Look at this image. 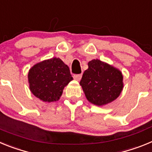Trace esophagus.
Listing matches in <instances>:
<instances>
[{
	"mask_svg": "<svg viewBox=\"0 0 152 152\" xmlns=\"http://www.w3.org/2000/svg\"><path fill=\"white\" fill-rule=\"evenodd\" d=\"M81 77H82V75H75L73 76L74 79H75V80H77V81H79V80L81 79Z\"/></svg>",
	"mask_w": 152,
	"mask_h": 152,
	"instance_id": "esophagus-1",
	"label": "esophagus"
}]
</instances>
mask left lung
<instances>
[{
  "label": "left lung",
  "mask_w": 152,
  "mask_h": 152,
  "mask_svg": "<svg viewBox=\"0 0 152 152\" xmlns=\"http://www.w3.org/2000/svg\"><path fill=\"white\" fill-rule=\"evenodd\" d=\"M88 65L80 81L87 100L101 107L117 99L124 87L121 71L99 59L91 60Z\"/></svg>",
  "instance_id": "1"
}]
</instances>
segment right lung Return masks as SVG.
<instances>
[{
	"label": "right lung",
	"mask_w": 152,
	"mask_h": 152,
	"mask_svg": "<svg viewBox=\"0 0 152 152\" xmlns=\"http://www.w3.org/2000/svg\"><path fill=\"white\" fill-rule=\"evenodd\" d=\"M72 80L69 68L59 58H52L36 63L28 73L32 94L48 103L59 100L64 87Z\"/></svg>",
	"instance_id": "1"
}]
</instances>
